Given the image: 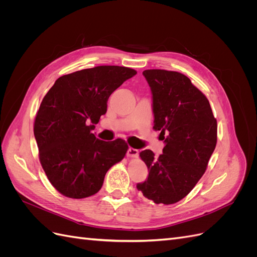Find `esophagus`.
<instances>
[{"instance_id":"1","label":"esophagus","mask_w":257,"mask_h":257,"mask_svg":"<svg viewBox=\"0 0 257 257\" xmlns=\"http://www.w3.org/2000/svg\"><path fill=\"white\" fill-rule=\"evenodd\" d=\"M127 158H137L138 157V150L134 149V148H130L127 150Z\"/></svg>"}]
</instances>
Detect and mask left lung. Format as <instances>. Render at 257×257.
<instances>
[{"mask_svg": "<svg viewBox=\"0 0 257 257\" xmlns=\"http://www.w3.org/2000/svg\"><path fill=\"white\" fill-rule=\"evenodd\" d=\"M143 74L152 92L153 127L168 136L159 158L151 150L139 153L149 176L137 190L155 204H175L206 172L216 146V119L206 95L185 75L165 69Z\"/></svg>", "mask_w": 257, "mask_h": 257, "instance_id": "8db88e82", "label": "left lung"}]
</instances>
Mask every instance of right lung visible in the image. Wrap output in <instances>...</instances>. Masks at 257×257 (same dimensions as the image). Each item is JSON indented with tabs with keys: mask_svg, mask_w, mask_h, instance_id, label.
I'll use <instances>...</instances> for the list:
<instances>
[{
	"mask_svg": "<svg viewBox=\"0 0 257 257\" xmlns=\"http://www.w3.org/2000/svg\"><path fill=\"white\" fill-rule=\"evenodd\" d=\"M136 74L116 65L81 69L58 78L43 98L34 121L38 157L62 195L76 199L94 195L108 169L125 157V141H100L91 131L106 113L111 93Z\"/></svg>",
	"mask_w": 257,
	"mask_h": 257,
	"instance_id": "add662e5",
	"label": "right lung"
}]
</instances>
